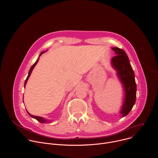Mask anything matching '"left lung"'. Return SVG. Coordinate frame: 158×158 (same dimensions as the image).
Instances as JSON below:
<instances>
[{"mask_svg": "<svg viewBox=\"0 0 158 158\" xmlns=\"http://www.w3.org/2000/svg\"><path fill=\"white\" fill-rule=\"evenodd\" d=\"M116 56L110 61L112 67L116 71L117 76L122 83L124 90V99L120 110L122 117L127 116L136 102V84L133 69L126 52L118 48H112Z\"/></svg>", "mask_w": 158, "mask_h": 158, "instance_id": "8db88e82", "label": "left lung"}]
</instances>
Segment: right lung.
<instances>
[{"instance_id": "add662e5", "label": "right lung", "mask_w": 158, "mask_h": 158, "mask_svg": "<svg viewBox=\"0 0 158 158\" xmlns=\"http://www.w3.org/2000/svg\"><path fill=\"white\" fill-rule=\"evenodd\" d=\"M46 51H45V52H42L40 54V55H39V58L40 57V56L42 54H44V52H46ZM38 58V59L36 60V62L32 65V67H31V69H30V70H29V74H28V76H27V79H26V81H25V82H24V87H26V83H27V81H28V79H29V77H30V76H31V73H32V70H33V69L34 68V67L35 66V65L37 64V63L38 62V61H39V59ZM27 113L29 114V115L31 116V117H32V118H34V119H35L36 120H37L39 122H40V123H50V122H51V121H49V120H48V119H45V118H42V117H39V116H33V115H31L30 113H29V112L28 111H27Z\"/></svg>"}]
</instances>
